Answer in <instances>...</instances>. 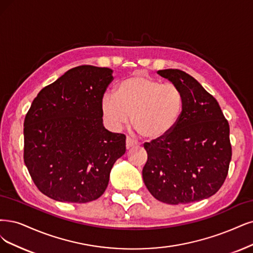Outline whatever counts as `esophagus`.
I'll use <instances>...</instances> for the list:
<instances>
[{
	"label": "esophagus",
	"mask_w": 253,
	"mask_h": 253,
	"mask_svg": "<svg viewBox=\"0 0 253 253\" xmlns=\"http://www.w3.org/2000/svg\"><path fill=\"white\" fill-rule=\"evenodd\" d=\"M134 146H136V142L133 141V139H132L131 137L127 136V137H126V148H127V149H130V148H132V147H134Z\"/></svg>",
	"instance_id": "1"
}]
</instances>
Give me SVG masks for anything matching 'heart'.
Returning a JSON list of instances; mask_svg holds the SVG:
<instances>
[{"label":"heart","instance_id":"obj_1","mask_svg":"<svg viewBox=\"0 0 253 253\" xmlns=\"http://www.w3.org/2000/svg\"><path fill=\"white\" fill-rule=\"evenodd\" d=\"M183 93L178 86L137 74L122 81L115 93L106 92L101 111L107 126L118 130L131 123L148 141H157L173 131L181 117Z\"/></svg>","mask_w":253,"mask_h":253}]
</instances>
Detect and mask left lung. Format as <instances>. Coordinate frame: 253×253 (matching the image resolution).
Listing matches in <instances>:
<instances>
[{
	"label": "left lung",
	"instance_id": "obj_1",
	"mask_svg": "<svg viewBox=\"0 0 253 253\" xmlns=\"http://www.w3.org/2000/svg\"><path fill=\"white\" fill-rule=\"evenodd\" d=\"M157 74L180 88L184 105L171 133L144 144L148 154L144 182L153 197L164 203L207 199L220 190L228 173V122L217 100L191 75L176 69Z\"/></svg>",
	"mask_w": 253,
	"mask_h": 253
}]
</instances>
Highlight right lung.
I'll list each match as a JSON object with an SVG mask.
<instances>
[{"label": "right lung", "instance_id": "obj_1", "mask_svg": "<svg viewBox=\"0 0 253 253\" xmlns=\"http://www.w3.org/2000/svg\"><path fill=\"white\" fill-rule=\"evenodd\" d=\"M112 70L80 65L43 87L24 122V162L42 194L86 203L105 192L126 136L103 126L101 100Z\"/></svg>", "mask_w": 253, "mask_h": 253}]
</instances>
